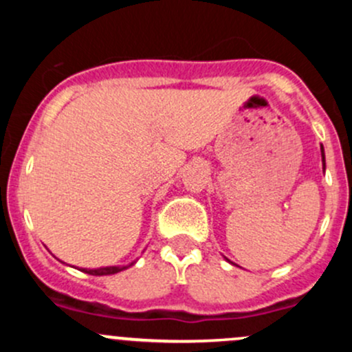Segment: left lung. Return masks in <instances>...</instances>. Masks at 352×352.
Wrapping results in <instances>:
<instances>
[{
  "label": "left lung",
  "mask_w": 352,
  "mask_h": 352,
  "mask_svg": "<svg viewBox=\"0 0 352 352\" xmlns=\"http://www.w3.org/2000/svg\"><path fill=\"white\" fill-rule=\"evenodd\" d=\"M322 150V165H324V170H325V153H324V146L320 148ZM226 258V257H225ZM226 261H228V258H226Z\"/></svg>",
  "instance_id": "obj_1"
}]
</instances>
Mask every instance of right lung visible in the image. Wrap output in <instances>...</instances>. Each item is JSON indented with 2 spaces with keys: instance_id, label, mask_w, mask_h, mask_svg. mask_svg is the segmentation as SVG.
<instances>
[{
  "instance_id": "right-lung-1",
  "label": "right lung",
  "mask_w": 352,
  "mask_h": 352,
  "mask_svg": "<svg viewBox=\"0 0 352 352\" xmlns=\"http://www.w3.org/2000/svg\"><path fill=\"white\" fill-rule=\"evenodd\" d=\"M136 264V261L131 262L129 265H107V267H98V269H80V271L87 272V274H91V276H112V274H117V272L124 271V269L131 267V265Z\"/></svg>"
}]
</instances>
